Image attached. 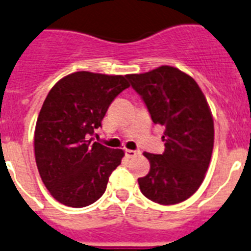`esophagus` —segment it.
I'll return each instance as SVG.
<instances>
[{
	"label": "esophagus",
	"mask_w": 251,
	"mask_h": 251,
	"mask_svg": "<svg viewBox=\"0 0 251 251\" xmlns=\"http://www.w3.org/2000/svg\"><path fill=\"white\" fill-rule=\"evenodd\" d=\"M139 153L140 151L137 150H125V155L128 157V159H130V157H135L136 155H139Z\"/></svg>",
	"instance_id": "esophagus-1"
}]
</instances>
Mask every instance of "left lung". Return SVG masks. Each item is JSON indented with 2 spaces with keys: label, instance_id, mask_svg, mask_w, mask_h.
<instances>
[{
  "label": "left lung",
  "instance_id": "8db88e82",
  "mask_svg": "<svg viewBox=\"0 0 251 251\" xmlns=\"http://www.w3.org/2000/svg\"><path fill=\"white\" fill-rule=\"evenodd\" d=\"M127 78L152 123L165 127L164 152H144L150 171L137 179L140 190L157 204L185 201L204 181L213 153L214 120L206 99L196 81L176 67L160 66Z\"/></svg>",
  "mask_w": 251,
  "mask_h": 251
}]
</instances>
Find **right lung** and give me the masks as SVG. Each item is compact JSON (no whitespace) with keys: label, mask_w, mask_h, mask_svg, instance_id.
Here are the masks:
<instances>
[{"label":"right lung","mask_w":251,"mask_h":251,"mask_svg":"<svg viewBox=\"0 0 251 251\" xmlns=\"http://www.w3.org/2000/svg\"><path fill=\"white\" fill-rule=\"evenodd\" d=\"M127 75L78 71L50 90L35 128V157L50 194L61 204L83 207L102 196L125 152L91 142L110 103L127 89Z\"/></svg>","instance_id":"obj_1"}]
</instances>
